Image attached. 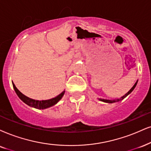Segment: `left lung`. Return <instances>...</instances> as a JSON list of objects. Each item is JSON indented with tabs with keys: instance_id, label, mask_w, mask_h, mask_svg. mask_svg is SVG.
Listing matches in <instances>:
<instances>
[{
	"instance_id": "8db88e82",
	"label": "left lung",
	"mask_w": 151,
	"mask_h": 151,
	"mask_svg": "<svg viewBox=\"0 0 151 151\" xmlns=\"http://www.w3.org/2000/svg\"><path fill=\"white\" fill-rule=\"evenodd\" d=\"M137 82H138V80H137V81H136V83H134V85L132 87V88H131L130 90H129L128 92H127V93H125V94L123 96H122L121 98H118V99H114V100H106V99L98 98V100H100V101H102V102H106V103H111H111H115V102H120V101L123 100L124 98H126L127 95H129L132 92L133 90H134V89L135 88V87H136V86H137Z\"/></svg>"
}]
</instances>
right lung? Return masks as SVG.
<instances>
[{
    "mask_svg": "<svg viewBox=\"0 0 151 151\" xmlns=\"http://www.w3.org/2000/svg\"><path fill=\"white\" fill-rule=\"evenodd\" d=\"M13 88H14L15 92H16L17 95H18V97L21 100H22L23 102H24L25 104H26L27 105L31 106V107H34L35 109H45L49 108L51 106H52L55 104H57L59 101L61 100L65 94V91H63V92L57 95L55 98L49 99V100H33V99H31L28 97L24 95L23 93H22L17 89V88L15 86L14 83L12 82Z\"/></svg>",
    "mask_w": 151,
    "mask_h": 151,
    "instance_id": "1",
    "label": "right lung"
}]
</instances>
